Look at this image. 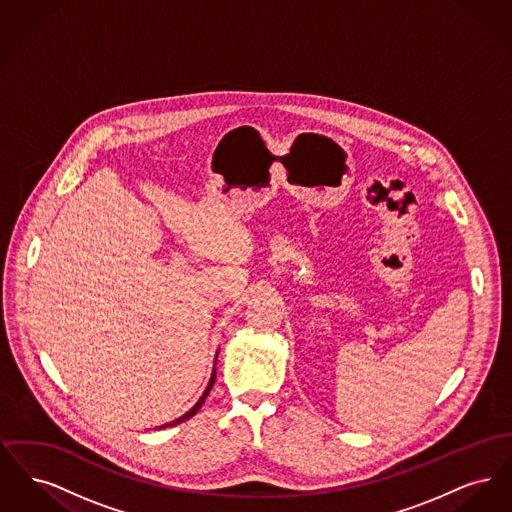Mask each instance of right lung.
I'll use <instances>...</instances> for the list:
<instances>
[{"mask_svg": "<svg viewBox=\"0 0 512 512\" xmlns=\"http://www.w3.org/2000/svg\"><path fill=\"white\" fill-rule=\"evenodd\" d=\"M215 378H217V368H213V374H211V380H209V386H207V390H205V393L201 395V399L197 401L194 405V409L190 411V413L184 414V416H180V418H176L174 422H169V424H165V426H159V428H167V426H176V424H180V422H184V420H188V418H192L199 409H201V405H203V401H205V397L209 395V391H211V388H213V384H215Z\"/></svg>", "mask_w": 512, "mask_h": 512, "instance_id": "right-lung-1", "label": "right lung"}]
</instances>
